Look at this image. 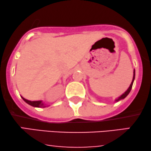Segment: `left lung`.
<instances>
[{
  "label": "left lung",
  "instance_id": "obj_1",
  "mask_svg": "<svg viewBox=\"0 0 151 151\" xmlns=\"http://www.w3.org/2000/svg\"><path fill=\"white\" fill-rule=\"evenodd\" d=\"M135 72H134V76H133V79H132V83H131V84H130V87H129V88L128 89V90H127V91H126V92H125L124 93H123V95H121L120 97L117 100H116V101H120V100H121V99H125V98H126L127 96H128V94H129V93H130V90H131V89H132V85H133V82H134V76H135Z\"/></svg>",
  "mask_w": 151,
  "mask_h": 151
}]
</instances>
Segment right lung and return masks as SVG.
<instances>
[{
	"instance_id": "obj_1",
	"label": "right lung",
	"mask_w": 151,
	"mask_h": 151,
	"mask_svg": "<svg viewBox=\"0 0 151 151\" xmlns=\"http://www.w3.org/2000/svg\"><path fill=\"white\" fill-rule=\"evenodd\" d=\"M22 99L23 101H24L25 103H27L28 104H29L31 106H33V107H45V106L44 103H42V101H28V100H26L24 98L22 97Z\"/></svg>"
}]
</instances>
